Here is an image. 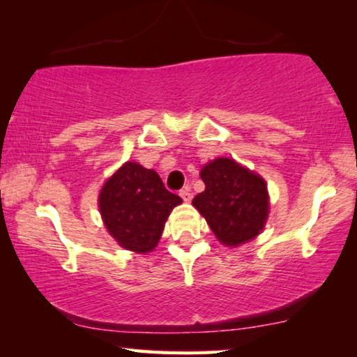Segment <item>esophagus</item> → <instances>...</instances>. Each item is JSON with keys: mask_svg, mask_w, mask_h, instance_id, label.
I'll return each instance as SVG.
<instances>
[{"mask_svg": "<svg viewBox=\"0 0 357 357\" xmlns=\"http://www.w3.org/2000/svg\"><path fill=\"white\" fill-rule=\"evenodd\" d=\"M179 195H181V198H183L184 202H190V200H192V192H190V187H189V185L183 187V189L179 190Z\"/></svg>", "mask_w": 357, "mask_h": 357, "instance_id": "34e87169", "label": "esophagus"}]
</instances>
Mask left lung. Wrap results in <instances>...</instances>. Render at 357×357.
<instances>
[{
	"instance_id": "1",
	"label": "left lung",
	"mask_w": 357,
	"mask_h": 357,
	"mask_svg": "<svg viewBox=\"0 0 357 357\" xmlns=\"http://www.w3.org/2000/svg\"><path fill=\"white\" fill-rule=\"evenodd\" d=\"M200 176L204 190L192 204L223 245L238 247L263 231L269 195L259 174L228 157H217L202 168Z\"/></svg>"
}]
</instances>
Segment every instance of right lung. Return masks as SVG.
Segmentation results:
<instances>
[{"instance_id": "obj_1", "label": "right lung", "mask_w": 357, "mask_h": 357, "mask_svg": "<svg viewBox=\"0 0 357 357\" xmlns=\"http://www.w3.org/2000/svg\"><path fill=\"white\" fill-rule=\"evenodd\" d=\"M181 203V197L165 189L159 174L137 162H126L99 193L107 231L123 249L137 253L153 252L168 215Z\"/></svg>"}]
</instances>
